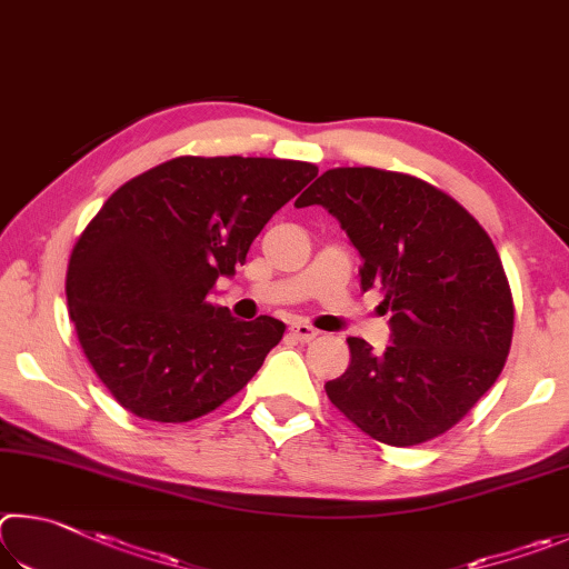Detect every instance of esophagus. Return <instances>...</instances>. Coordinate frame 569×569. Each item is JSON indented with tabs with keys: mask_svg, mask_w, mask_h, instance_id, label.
<instances>
[{
	"mask_svg": "<svg viewBox=\"0 0 569 569\" xmlns=\"http://www.w3.org/2000/svg\"><path fill=\"white\" fill-rule=\"evenodd\" d=\"M290 335L295 337L297 342H312L315 337L320 335V332H317L315 327H310V325H305V322H297V325H292V327H290Z\"/></svg>",
	"mask_w": 569,
	"mask_h": 569,
	"instance_id": "1",
	"label": "esophagus"
}]
</instances>
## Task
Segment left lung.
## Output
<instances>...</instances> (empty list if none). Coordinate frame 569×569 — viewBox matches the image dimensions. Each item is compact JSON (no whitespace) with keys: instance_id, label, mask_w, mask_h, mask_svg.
I'll list each match as a JSON object with an SVG mask.
<instances>
[{"instance_id":"8db88e82","label":"left lung","mask_w":569,"mask_h":569,"mask_svg":"<svg viewBox=\"0 0 569 569\" xmlns=\"http://www.w3.org/2000/svg\"><path fill=\"white\" fill-rule=\"evenodd\" d=\"M297 207L322 204L380 287L390 342L350 337V367L325 385L372 440L410 447L457 425L500 377L512 345L510 282L490 234L442 189L375 167L327 169Z\"/></svg>"}]
</instances>
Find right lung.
Returning a JSON list of instances; mask_svg holds the SVG:
<instances>
[{"instance_id":"add662e5","label":"right lung","mask_w":569,"mask_h":569,"mask_svg":"<svg viewBox=\"0 0 569 569\" xmlns=\"http://www.w3.org/2000/svg\"><path fill=\"white\" fill-rule=\"evenodd\" d=\"M315 177V164L295 159L177 157L107 199L69 257L67 307L124 410L189 422L252 380L284 322L234 320L207 297Z\"/></svg>"}]
</instances>
